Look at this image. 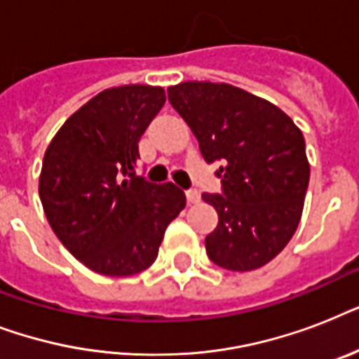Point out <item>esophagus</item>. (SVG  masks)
<instances>
[{"label":"esophagus","instance_id":"obj_1","mask_svg":"<svg viewBox=\"0 0 359 359\" xmlns=\"http://www.w3.org/2000/svg\"><path fill=\"white\" fill-rule=\"evenodd\" d=\"M201 196H199V191L197 190H186V201L194 205V203H199Z\"/></svg>","mask_w":359,"mask_h":359}]
</instances>
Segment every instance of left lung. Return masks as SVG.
Returning <instances> with one entry per match:
<instances>
[{
    "label": "left lung",
    "mask_w": 359,
    "mask_h": 359,
    "mask_svg": "<svg viewBox=\"0 0 359 359\" xmlns=\"http://www.w3.org/2000/svg\"><path fill=\"white\" fill-rule=\"evenodd\" d=\"M173 106L216 171L222 194H203L218 212L205 238L210 261L233 272L270 262L298 229L309 162L300 128L278 106L212 81H182L168 89Z\"/></svg>",
    "instance_id": "obj_1"
}]
</instances>
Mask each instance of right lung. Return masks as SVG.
I'll list each match as a JSON object with an SVG mask.
<instances>
[{
  "label": "right lung",
  "instance_id": "obj_1",
  "mask_svg": "<svg viewBox=\"0 0 359 359\" xmlns=\"http://www.w3.org/2000/svg\"><path fill=\"white\" fill-rule=\"evenodd\" d=\"M163 104L162 87L104 89L65 121L44 152L39 196L48 224L93 272H143L186 207L173 182L135 175L137 143Z\"/></svg>",
  "mask_w": 359,
  "mask_h": 359
}]
</instances>
